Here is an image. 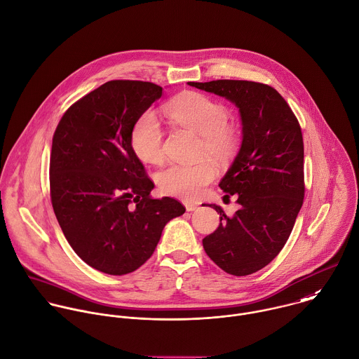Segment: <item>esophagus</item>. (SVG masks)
<instances>
[{"label":"esophagus","mask_w":359,"mask_h":359,"mask_svg":"<svg viewBox=\"0 0 359 359\" xmlns=\"http://www.w3.org/2000/svg\"><path fill=\"white\" fill-rule=\"evenodd\" d=\"M184 207H186L187 211H196L198 208V204L197 203H191V201H186Z\"/></svg>","instance_id":"esophagus-1"}]
</instances>
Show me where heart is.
<instances>
[{"label":"heart","mask_w":359,"mask_h":359,"mask_svg":"<svg viewBox=\"0 0 359 359\" xmlns=\"http://www.w3.org/2000/svg\"><path fill=\"white\" fill-rule=\"evenodd\" d=\"M166 114L180 127L200 135L198 154L215 161H226L238 148L241 135L238 128L228 123V109L198 92H184L166 106ZM134 154L145 163H159L163 158V133L154 113L147 111L135 121L131 130ZM217 169L204 159L194 165L173 163L159 172L158 183L163 193L184 200L203 194L215 179Z\"/></svg>","instance_id":"b5f03b06"}]
</instances>
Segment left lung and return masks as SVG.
Instances as JSON below:
<instances>
[{"label":"left lung","instance_id":"obj_1","mask_svg":"<svg viewBox=\"0 0 359 359\" xmlns=\"http://www.w3.org/2000/svg\"><path fill=\"white\" fill-rule=\"evenodd\" d=\"M190 86L233 102L242 118V147L219 183L241 205L203 239L208 257L225 273L243 277L271 263L287 243L305 197L304 138L285 99L270 85L217 79Z\"/></svg>","mask_w":359,"mask_h":359}]
</instances>
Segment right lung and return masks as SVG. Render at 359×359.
I'll return each instance as SVG.
<instances>
[{"mask_svg": "<svg viewBox=\"0 0 359 359\" xmlns=\"http://www.w3.org/2000/svg\"><path fill=\"white\" fill-rule=\"evenodd\" d=\"M162 96L152 82L116 79L62 114L50 155V197L61 231L90 267L124 276L155 252L165 225L184 214L175 198L151 197L154 182L131 147V130Z\"/></svg>", "mask_w": 359, "mask_h": 359, "instance_id": "right-lung-1", "label": "right lung"}]
</instances>
